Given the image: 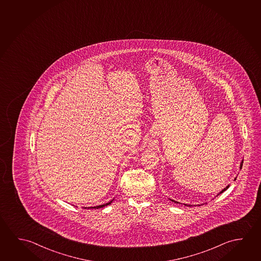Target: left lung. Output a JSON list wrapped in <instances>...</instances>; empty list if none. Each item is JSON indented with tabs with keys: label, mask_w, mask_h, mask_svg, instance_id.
Returning a JSON list of instances; mask_svg holds the SVG:
<instances>
[{
	"label": "left lung",
	"mask_w": 261,
	"mask_h": 261,
	"mask_svg": "<svg viewBox=\"0 0 261 261\" xmlns=\"http://www.w3.org/2000/svg\"><path fill=\"white\" fill-rule=\"evenodd\" d=\"M242 166H243V160H242V161H241V163H240V169L242 168ZM236 179H237V177H236L235 180ZM229 188V185H228V186H226V188H224V189H222V191H220V192L218 193V195H219V194H222V193L224 192V191H226V189H227V188ZM170 200H171L172 202H175V203H177V204L179 203V202H177V201L173 200V199H170ZM205 204H206V203H205ZM184 205H187V206H192V205H188V204H184ZM202 205H204V204H202Z\"/></svg>",
	"instance_id": "8db88e82"
}]
</instances>
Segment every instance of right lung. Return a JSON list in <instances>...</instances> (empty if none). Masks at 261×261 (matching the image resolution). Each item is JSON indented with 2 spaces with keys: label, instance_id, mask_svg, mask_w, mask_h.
I'll list each match as a JSON object with an SVG mask.
<instances>
[{
  "label": "right lung",
  "instance_id": "right-lung-1",
  "mask_svg": "<svg viewBox=\"0 0 261 261\" xmlns=\"http://www.w3.org/2000/svg\"><path fill=\"white\" fill-rule=\"evenodd\" d=\"M114 201V199L111 201H109L108 203H107V204H103V205H96V206H90V207H84V208H93V210H98V208H102V207H103V206H107V205H111L112 202Z\"/></svg>",
  "mask_w": 261,
  "mask_h": 261
}]
</instances>
